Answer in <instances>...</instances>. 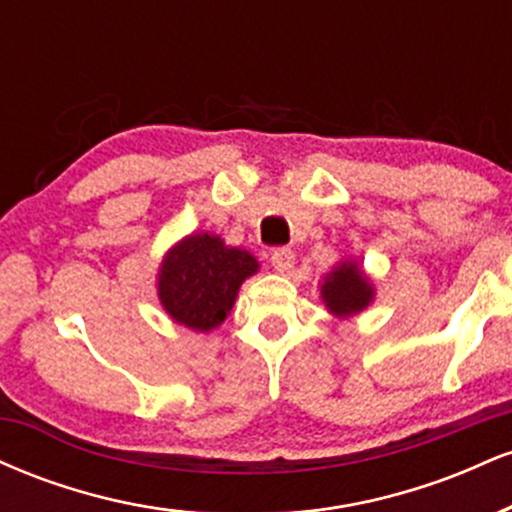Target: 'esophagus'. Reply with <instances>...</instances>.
<instances>
[{
    "mask_svg": "<svg viewBox=\"0 0 512 512\" xmlns=\"http://www.w3.org/2000/svg\"><path fill=\"white\" fill-rule=\"evenodd\" d=\"M293 264H296V255H293L291 248H276V250L272 252V267H274L279 274L291 272Z\"/></svg>",
    "mask_w": 512,
    "mask_h": 512,
    "instance_id": "obj_1",
    "label": "esophagus"
}]
</instances>
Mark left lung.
<instances>
[{
    "label": "left lung",
    "instance_id": "8db88e82",
    "mask_svg": "<svg viewBox=\"0 0 512 512\" xmlns=\"http://www.w3.org/2000/svg\"><path fill=\"white\" fill-rule=\"evenodd\" d=\"M322 298L334 315H354L373 298V289L354 262H344L322 284Z\"/></svg>",
    "mask_w": 512,
    "mask_h": 512
}]
</instances>
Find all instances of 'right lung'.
<instances>
[{"instance_id":"right-lung-1","label":"right lung","mask_w":512,"mask_h":512,"mask_svg":"<svg viewBox=\"0 0 512 512\" xmlns=\"http://www.w3.org/2000/svg\"><path fill=\"white\" fill-rule=\"evenodd\" d=\"M255 272L257 260L248 252L226 248L221 238L199 233L182 240L163 260L158 296L175 322L209 332L226 320L240 284Z\"/></svg>"}]
</instances>
